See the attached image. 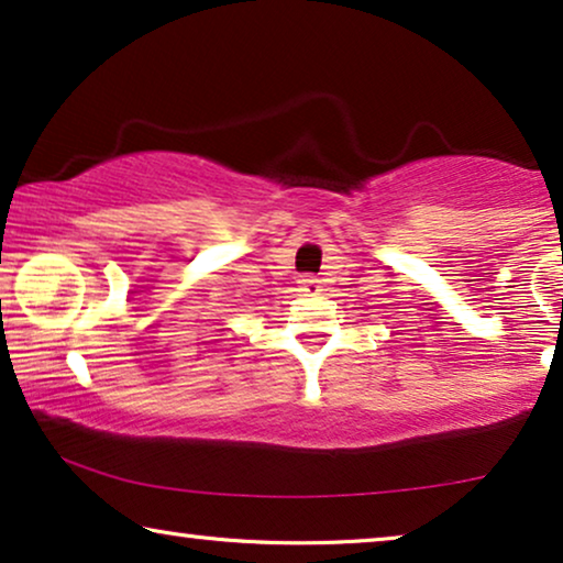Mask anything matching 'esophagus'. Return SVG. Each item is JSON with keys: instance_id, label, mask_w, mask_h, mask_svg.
<instances>
[{"instance_id": "obj_1", "label": "esophagus", "mask_w": 563, "mask_h": 563, "mask_svg": "<svg viewBox=\"0 0 563 563\" xmlns=\"http://www.w3.org/2000/svg\"><path fill=\"white\" fill-rule=\"evenodd\" d=\"M300 290H306V292H313V290H319V278H316V275H300Z\"/></svg>"}]
</instances>
